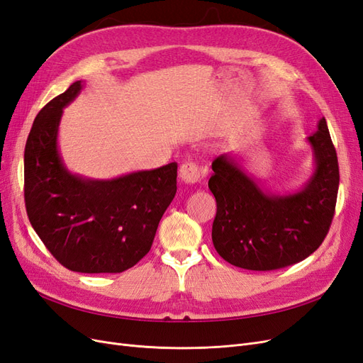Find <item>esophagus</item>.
<instances>
[{
    "label": "esophagus",
    "instance_id": "1",
    "mask_svg": "<svg viewBox=\"0 0 363 363\" xmlns=\"http://www.w3.org/2000/svg\"><path fill=\"white\" fill-rule=\"evenodd\" d=\"M180 179L188 184H195L201 182L200 167L194 162H186L180 167Z\"/></svg>",
    "mask_w": 363,
    "mask_h": 363
}]
</instances>
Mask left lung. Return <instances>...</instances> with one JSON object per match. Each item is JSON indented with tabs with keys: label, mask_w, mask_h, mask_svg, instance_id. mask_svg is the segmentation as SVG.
<instances>
[{
	"label": "left lung",
	"mask_w": 363,
	"mask_h": 363,
	"mask_svg": "<svg viewBox=\"0 0 363 363\" xmlns=\"http://www.w3.org/2000/svg\"><path fill=\"white\" fill-rule=\"evenodd\" d=\"M315 169L300 189L263 191L236 155L212 163L208 189L216 200L213 247L228 263L251 271H271L309 257L323 244L335 215L339 167L325 118L307 138Z\"/></svg>",
	"instance_id": "1"
}]
</instances>
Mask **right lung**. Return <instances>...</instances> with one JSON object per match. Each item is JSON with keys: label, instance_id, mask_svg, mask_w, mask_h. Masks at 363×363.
Returning a JSON list of instances; mask_svg holds the SVG:
<instances>
[{"label": "right lung", "instance_id": "obj_1", "mask_svg": "<svg viewBox=\"0 0 363 363\" xmlns=\"http://www.w3.org/2000/svg\"><path fill=\"white\" fill-rule=\"evenodd\" d=\"M83 82L72 83L38 113L24 152V196L31 227L51 255L75 272H123L150 251L177 192V163L111 180L72 174L57 135L63 108Z\"/></svg>", "mask_w": 363, "mask_h": 363}]
</instances>
